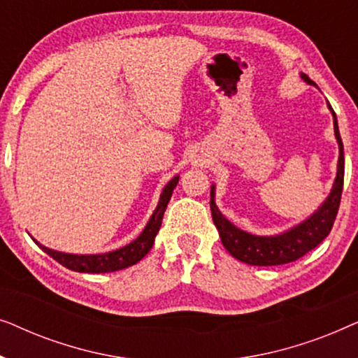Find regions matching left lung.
I'll list each match as a JSON object with an SVG mask.
<instances>
[{
  "label": "left lung",
  "mask_w": 358,
  "mask_h": 358,
  "mask_svg": "<svg viewBox=\"0 0 358 358\" xmlns=\"http://www.w3.org/2000/svg\"><path fill=\"white\" fill-rule=\"evenodd\" d=\"M303 80L310 85H315L306 75H301ZM332 110V107L329 106ZM334 117V131L337 143H339V164H337V178L332 187V192L322 207L317 212L295 227L290 231L278 234V236H254L246 231L234 227L227 218L220 213L215 205V192L212 187L210 192V210H212L213 223L217 227L223 246L238 261L251 264V266H280L296 261L315 249L317 244L322 243L327 234L331 233L332 224L339 212L342 187H344V145L337 127L336 112L332 110Z\"/></svg>",
  "instance_id": "left-lung-1"
}]
</instances>
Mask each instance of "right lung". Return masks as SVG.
I'll list each match as a JSON object with an SVG mask.
<instances>
[{
  "mask_svg": "<svg viewBox=\"0 0 358 358\" xmlns=\"http://www.w3.org/2000/svg\"><path fill=\"white\" fill-rule=\"evenodd\" d=\"M179 182V176H176L174 179H171L168 185H166L163 194H161L159 203L156 207L155 213L151 215L148 224H146L143 233L135 239L134 243L127 244L125 248L117 249V251L107 252V254H94V256H75V254H65L52 251L42 244H38L43 252H47L48 256L55 259L57 262H60L63 267L70 268L75 272H87V273H104V272H115L120 268H125L129 266H134L138 261H141L146 254L150 252L151 246L155 243V236L159 231L161 222H163V215L168 207L171 195L176 184Z\"/></svg>",
  "mask_w": 358,
  "mask_h": 358,
  "instance_id": "right-lung-1",
  "label": "right lung"
}]
</instances>
